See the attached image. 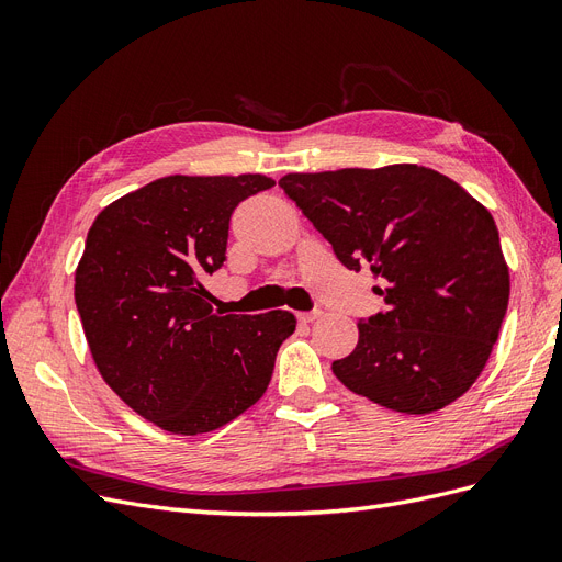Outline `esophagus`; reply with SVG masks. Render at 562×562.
Listing matches in <instances>:
<instances>
[{
  "label": "esophagus",
  "instance_id": "1",
  "mask_svg": "<svg viewBox=\"0 0 562 562\" xmlns=\"http://www.w3.org/2000/svg\"><path fill=\"white\" fill-rule=\"evenodd\" d=\"M321 314H323L321 310H314V312H302V314H297V318H300L302 323H312V321H316Z\"/></svg>",
  "mask_w": 562,
  "mask_h": 562
}]
</instances>
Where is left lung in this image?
Segmentation results:
<instances>
[{"label":"left lung","instance_id":"8db88e82","mask_svg":"<svg viewBox=\"0 0 562 562\" xmlns=\"http://www.w3.org/2000/svg\"><path fill=\"white\" fill-rule=\"evenodd\" d=\"M347 269H370L386 312L359 321L333 363L353 394L429 415L471 389L508 307L495 220L448 176L417 164L288 173L279 180Z\"/></svg>","mask_w":562,"mask_h":562}]
</instances>
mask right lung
Returning a JSON list of instances; mask_svg holds the SVG:
<instances>
[{
	"label": "right lung",
	"instance_id": "1",
	"mask_svg": "<svg viewBox=\"0 0 562 562\" xmlns=\"http://www.w3.org/2000/svg\"><path fill=\"white\" fill-rule=\"evenodd\" d=\"M274 187L260 173L168 176L100 211L75 271L95 368L164 431L225 427L267 391L291 312L217 314L201 279L223 267L229 217Z\"/></svg>",
	"mask_w": 562,
	"mask_h": 562
}]
</instances>
